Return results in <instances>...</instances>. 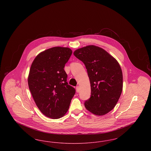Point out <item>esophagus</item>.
I'll return each mask as SVG.
<instances>
[{
    "mask_svg": "<svg viewBox=\"0 0 151 151\" xmlns=\"http://www.w3.org/2000/svg\"><path fill=\"white\" fill-rule=\"evenodd\" d=\"M76 92L78 93L80 91V87L79 86H77L76 87Z\"/></svg>",
    "mask_w": 151,
    "mask_h": 151,
    "instance_id": "34e87169",
    "label": "esophagus"
}]
</instances>
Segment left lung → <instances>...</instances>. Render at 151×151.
Listing matches in <instances>:
<instances>
[{"label":"left lung","instance_id":"1","mask_svg":"<svg viewBox=\"0 0 151 151\" xmlns=\"http://www.w3.org/2000/svg\"><path fill=\"white\" fill-rule=\"evenodd\" d=\"M73 55L86 65L90 80L91 95L85 101V107L95 115L107 114L115 107L122 93L120 65L107 51L94 45L79 49Z\"/></svg>","mask_w":151,"mask_h":151}]
</instances>
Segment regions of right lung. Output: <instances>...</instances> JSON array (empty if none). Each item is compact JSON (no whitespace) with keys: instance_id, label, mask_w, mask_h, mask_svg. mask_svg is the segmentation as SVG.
I'll list each match as a JSON object with an SVG mask.
<instances>
[{"instance_id":"right-lung-1","label":"right lung","mask_w":151,"mask_h":151,"mask_svg":"<svg viewBox=\"0 0 151 151\" xmlns=\"http://www.w3.org/2000/svg\"><path fill=\"white\" fill-rule=\"evenodd\" d=\"M72 53L68 47H52L40 53L30 67L29 90L40 110L52 119L65 115L75 94L64 70Z\"/></svg>"}]
</instances>
